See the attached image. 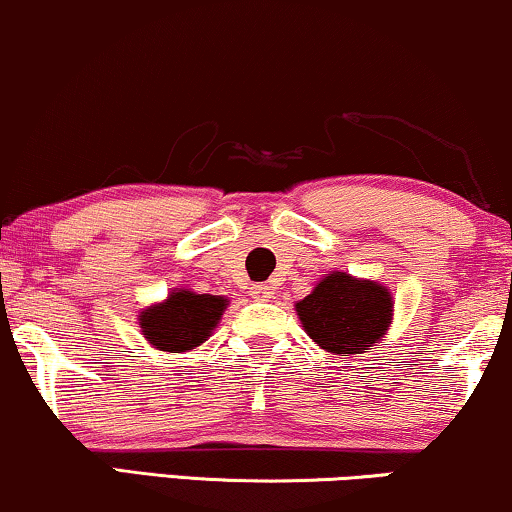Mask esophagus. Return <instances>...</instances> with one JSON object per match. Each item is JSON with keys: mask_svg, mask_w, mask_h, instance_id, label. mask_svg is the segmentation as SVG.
I'll return each mask as SVG.
<instances>
[{"mask_svg": "<svg viewBox=\"0 0 512 512\" xmlns=\"http://www.w3.org/2000/svg\"><path fill=\"white\" fill-rule=\"evenodd\" d=\"M250 295L255 297V300H262V302H267L274 297V293H271V286H267V283H257V286H252Z\"/></svg>", "mask_w": 512, "mask_h": 512, "instance_id": "34e87169", "label": "esophagus"}]
</instances>
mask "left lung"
<instances>
[{"mask_svg":"<svg viewBox=\"0 0 512 512\" xmlns=\"http://www.w3.org/2000/svg\"><path fill=\"white\" fill-rule=\"evenodd\" d=\"M390 290L375 281L333 271L295 304L302 328L316 345L331 354H364L392 323Z\"/></svg>","mask_w":512,"mask_h":512,"instance_id":"obj_1","label":"left lung"}]
</instances>
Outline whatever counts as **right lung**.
<instances>
[{"instance_id":"1","label":"right lung","mask_w":512,"mask_h":512,"mask_svg":"<svg viewBox=\"0 0 512 512\" xmlns=\"http://www.w3.org/2000/svg\"><path fill=\"white\" fill-rule=\"evenodd\" d=\"M226 304L229 300L222 295L174 290L165 302L151 304L139 314L141 333L160 352H189L210 338Z\"/></svg>"}]
</instances>
